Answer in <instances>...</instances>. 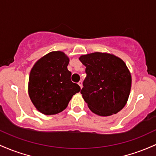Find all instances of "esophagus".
I'll list each match as a JSON object with an SVG mask.
<instances>
[{
    "mask_svg": "<svg viewBox=\"0 0 156 156\" xmlns=\"http://www.w3.org/2000/svg\"><path fill=\"white\" fill-rule=\"evenodd\" d=\"M78 85H80V87H81V88H82V87H83V83H82V81H80V82H79V83H78Z\"/></svg>",
    "mask_w": 156,
    "mask_h": 156,
    "instance_id": "34e87169",
    "label": "esophagus"
}]
</instances>
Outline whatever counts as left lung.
I'll return each instance as SVG.
<instances>
[{
	"instance_id": "left-lung-1",
	"label": "left lung",
	"mask_w": 156,
	"mask_h": 156,
	"mask_svg": "<svg viewBox=\"0 0 156 156\" xmlns=\"http://www.w3.org/2000/svg\"><path fill=\"white\" fill-rule=\"evenodd\" d=\"M80 60L87 74L80 93L89 109L101 116L119 112L128 99L132 82L125 62L101 52L82 55Z\"/></svg>"
}]
</instances>
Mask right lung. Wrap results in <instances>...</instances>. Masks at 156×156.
Here are the masks:
<instances>
[{"label":"right lung","instance_id":"right-lung-1","mask_svg":"<svg viewBox=\"0 0 156 156\" xmlns=\"http://www.w3.org/2000/svg\"><path fill=\"white\" fill-rule=\"evenodd\" d=\"M69 58L62 51H52L40 58L31 70L29 95L37 111L45 115L60 113L67 108L80 87L71 80Z\"/></svg>","mask_w":156,"mask_h":156}]
</instances>
